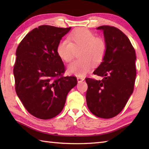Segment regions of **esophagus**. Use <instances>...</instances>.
<instances>
[{"instance_id":"obj_1","label":"esophagus","mask_w":149,"mask_h":149,"mask_svg":"<svg viewBox=\"0 0 149 149\" xmlns=\"http://www.w3.org/2000/svg\"><path fill=\"white\" fill-rule=\"evenodd\" d=\"M77 79L78 83H81L82 81H84V79L83 77H77Z\"/></svg>"}]
</instances>
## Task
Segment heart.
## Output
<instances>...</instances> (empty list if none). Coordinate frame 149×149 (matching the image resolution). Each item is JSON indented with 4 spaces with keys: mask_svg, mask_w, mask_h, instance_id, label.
Segmentation results:
<instances>
[{
    "mask_svg": "<svg viewBox=\"0 0 149 149\" xmlns=\"http://www.w3.org/2000/svg\"><path fill=\"white\" fill-rule=\"evenodd\" d=\"M79 50V59L68 66L70 74L83 77L102 62L106 52V43L102 38L95 37V34L86 28H78L69 34L68 40H61L57 46L56 51L63 61L69 63Z\"/></svg>",
    "mask_w": 149,
    "mask_h": 149,
    "instance_id": "1",
    "label": "heart"
}]
</instances>
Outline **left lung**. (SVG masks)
<instances>
[{
    "label": "left lung",
    "instance_id": "1",
    "mask_svg": "<svg viewBox=\"0 0 149 149\" xmlns=\"http://www.w3.org/2000/svg\"><path fill=\"white\" fill-rule=\"evenodd\" d=\"M97 29L103 31L106 52L93 74L103 79L86 78V103L94 115L111 118L122 111L133 92L136 58L130 40L120 29L109 26Z\"/></svg>",
    "mask_w": 149,
    "mask_h": 149
}]
</instances>
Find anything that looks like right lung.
Segmentation results:
<instances>
[{
    "instance_id": "1",
    "label": "right lung",
    "mask_w": 149,
    "mask_h": 149,
    "mask_svg": "<svg viewBox=\"0 0 149 149\" xmlns=\"http://www.w3.org/2000/svg\"><path fill=\"white\" fill-rule=\"evenodd\" d=\"M71 27L40 26L24 38L16 51V92L25 108L38 118H52L64 107L68 92L77 84L62 76L65 65L56 49Z\"/></svg>"
}]
</instances>
